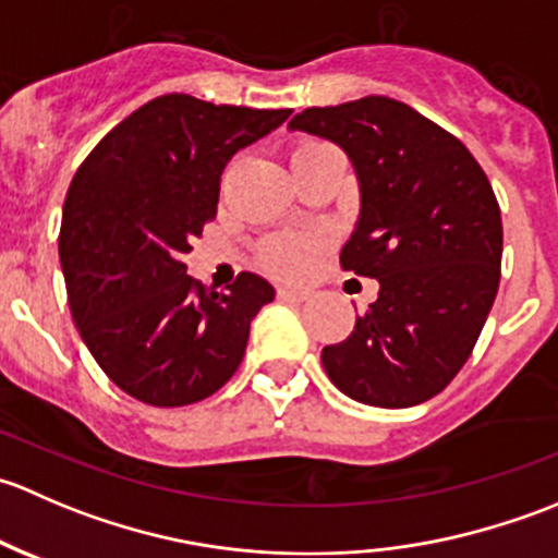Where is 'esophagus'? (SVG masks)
<instances>
[{
    "mask_svg": "<svg viewBox=\"0 0 558 558\" xmlns=\"http://www.w3.org/2000/svg\"><path fill=\"white\" fill-rule=\"evenodd\" d=\"M278 296H280V300L302 302V300H307V291H305V289H291V286H280Z\"/></svg>",
    "mask_w": 558,
    "mask_h": 558,
    "instance_id": "1",
    "label": "esophagus"
}]
</instances>
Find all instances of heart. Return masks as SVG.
Listing matches in <instances>:
<instances>
[{"instance_id":"1","label":"heart","mask_w":558,"mask_h":558,"mask_svg":"<svg viewBox=\"0 0 558 558\" xmlns=\"http://www.w3.org/2000/svg\"><path fill=\"white\" fill-rule=\"evenodd\" d=\"M302 148H307V145H302ZM313 256H315L313 240L286 238V240H275V243L267 245V251H264V264L278 275H300L311 267Z\"/></svg>"}]
</instances>
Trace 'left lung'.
Here are the masks:
<instances>
[{
  "label": "left lung",
  "instance_id": "left-lung-1",
  "mask_svg": "<svg viewBox=\"0 0 558 558\" xmlns=\"http://www.w3.org/2000/svg\"><path fill=\"white\" fill-rule=\"evenodd\" d=\"M291 129L351 156L362 218L340 267L380 283L348 340L320 351L329 380L375 408L437 397L481 337L502 264V216L466 145L410 105L364 97L307 107Z\"/></svg>",
  "mask_w": 558,
  "mask_h": 558
}]
</instances>
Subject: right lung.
<instances>
[{
	"mask_svg": "<svg viewBox=\"0 0 558 558\" xmlns=\"http://www.w3.org/2000/svg\"><path fill=\"white\" fill-rule=\"evenodd\" d=\"M289 116L165 94L77 167L59 232L66 296L92 356L129 397L183 408L238 373L253 315L275 289L240 272L218 294L180 258L216 218L227 161Z\"/></svg>",
	"mask_w": 558,
	"mask_h": 558,
	"instance_id": "right-lung-1",
	"label": "right lung"
}]
</instances>
